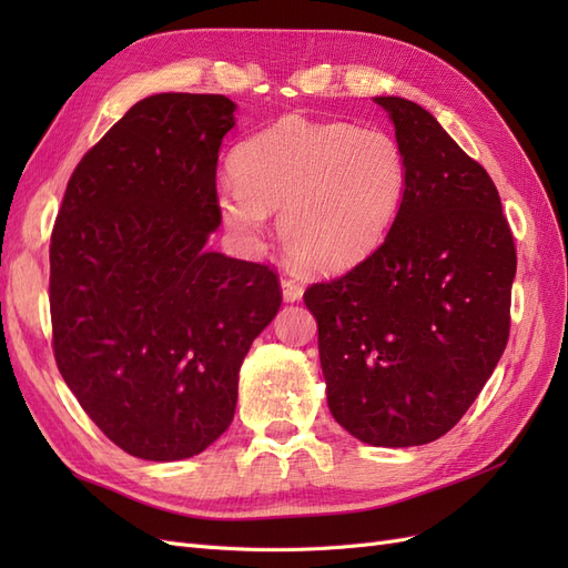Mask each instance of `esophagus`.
I'll use <instances>...</instances> for the list:
<instances>
[{
	"label": "esophagus",
	"instance_id": "1",
	"mask_svg": "<svg viewBox=\"0 0 568 568\" xmlns=\"http://www.w3.org/2000/svg\"><path fill=\"white\" fill-rule=\"evenodd\" d=\"M282 296H284L286 303H296V301L303 298V286L296 280L284 277L282 280Z\"/></svg>",
	"mask_w": 568,
	"mask_h": 568
}]
</instances>
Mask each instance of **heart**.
Instances as JSON below:
<instances>
[{"label": "heart", "mask_w": 568, "mask_h": 568, "mask_svg": "<svg viewBox=\"0 0 568 568\" xmlns=\"http://www.w3.org/2000/svg\"><path fill=\"white\" fill-rule=\"evenodd\" d=\"M234 180L217 189L225 227L248 248L263 244L270 213L298 267L343 272L379 248L407 194L400 142L379 128L286 115L239 146Z\"/></svg>", "instance_id": "heart-1"}]
</instances>
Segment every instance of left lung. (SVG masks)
I'll use <instances>...</instances> for the list:
<instances>
[{"label": "left lung", "instance_id": "1", "mask_svg": "<svg viewBox=\"0 0 568 568\" xmlns=\"http://www.w3.org/2000/svg\"><path fill=\"white\" fill-rule=\"evenodd\" d=\"M374 104L409 165L400 215L367 261L303 298L334 419L409 448L448 434L500 363L517 251L493 180L438 120L403 97Z\"/></svg>", "mask_w": 568, "mask_h": 568}]
</instances>
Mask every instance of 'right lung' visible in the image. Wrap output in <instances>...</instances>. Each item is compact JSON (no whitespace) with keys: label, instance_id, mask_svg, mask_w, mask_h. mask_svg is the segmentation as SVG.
Masks as SVG:
<instances>
[{"label":"right lung","instance_id":"obj_1","mask_svg":"<svg viewBox=\"0 0 568 568\" xmlns=\"http://www.w3.org/2000/svg\"><path fill=\"white\" fill-rule=\"evenodd\" d=\"M234 111L222 94L136 101L78 163L51 234L59 372L140 459L194 457L227 432L239 369L282 305L267 265L205 248Z\"/></svg>","mask_w":568,"mask_h":568}]
</instances>
